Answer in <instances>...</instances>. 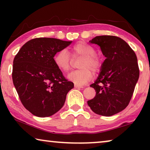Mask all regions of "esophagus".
<instances>
[{"mask_svg":"<svg viewBox=\"0 0 150 150\" xmlns=\"http://www.w3.org/2000/svg\"><path fill=\"white\" fill-rule=\"evenodd\" d=\"M74 87L76 88V89H83V86L79 85H74Z\"/></svg>","mask_w":150,"mask_h":150,"instance_id":"1","label":"esophagus"}]
</instances>
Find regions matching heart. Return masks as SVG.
<instances>
[{
	"label": "heart",
	"mask_w": 150,
	"mask_h": 150,
	"mask_svg": "<svg viewBox=\"0 0 150 150\" xmlns=\"http://www.w3.org/2000/svg\"><path fill=\"white\" fill-rule=\"evenodd\" d=\"M73 57H82L79 67L81 69L71 71L67 76V79L76 85H83L92 79V72L99 71L102 65L100 57L95 54L93 47L85 42H81L74 45L71 50ZM70 56L65 50H61L54 57V62L59 70L66 72L70 69Z\"/></svg>",
	"instance_id": "1"
}]
</instances>
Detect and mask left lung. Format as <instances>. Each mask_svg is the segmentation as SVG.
Wrapping results in <instances>:
<instances>
[{
	"mask_svg": "<svg viewBox=\"0 0 150 150\" xmlns=\"http://www.w3.org/2000/svg\"><path fill=\"white\" fill-rule=\"evenodd\" d=\"M89 42L100 46L106 59L97 79L90 85L96 96L87 104L95 113L112 116L125 109L132 96L139 77L136 54L116 36H97Z\"/></svg>",
	"mask_w": 150,
	"mask_h": 150,
	"instance_id": "1",
	"label": "left lung"
}]
</instances>
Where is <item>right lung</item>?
Masks as SVG:
<instances>
[{"mask_svg":"<svg viewBox=\"0 0 150 150\" xmlns=\"http://www.w3.org/2000/svg\"><path fill=\"white\" fill-rule=\"evenodd\" d=\"M72 42L40 38L23 45L13 59L12 79L21 102L33 115L50 117L58 112L74 83L54 62L57 52Z\"/></svg>","mask_w":150,"mask_h":150,"instance_id":"obj_1","label":"right lung"}]
</instances>
